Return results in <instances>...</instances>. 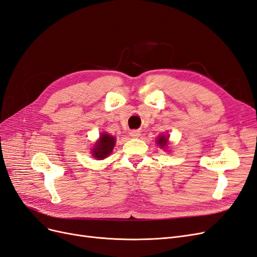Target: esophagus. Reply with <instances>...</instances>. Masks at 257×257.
<instances>
[{"instance_id": "esophagus-1", "label": "esophagus", "mask_w": 257, "mask_h": 257, "mask_svg": "<svg viewBox=\"0 0 257 257\" xmlns=\"http://www.w3.org/2000/svg\"><path fill=\"white\" fill-rule=\"evenodd\" d=\"M130 135H131V137H133V138H138L139 136H141V132L136 131V130H133V131H131Z\"/></svg>"}]
</instances>
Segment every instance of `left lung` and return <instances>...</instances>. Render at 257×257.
Returning <instances> with one entry per match:
<instances>
[{
  "mask_svg": "<svg viewBox=\"0 0 257 257\" xmlns=\"http://www.w3.org/2000/svg\"><path fill=\"white\" fill-rule=\"evenodd\" d=\"M157 143L161 148H164L168 145V137L165 135H160L159 138L157 139Z\"/></svg>",
  "mask_w": 257,
  "mask_h": 257,
  "instance_id": "8db88e82",
  "label": "left lung"
}]
</instances>
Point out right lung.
I'll return each mask as SVG.
<instances>
[{
    "instance_id": "right-lung-1",
    "label": "right lung",
    "mask_w": 257,
    "mask_h": 257,
    "mask_svg": "<svg viewBox=\"0 0 257 257\" xmlns=\"http://www.w3.org/2000/svg\"><path fill=\"white\" fill-rule=\"evenodd\" d=\"M115 145V138L107 133H102L96 141L94 147L92 148V155L96 160L106 159L109 155Z\"/></svg>"
}]
</instances>
